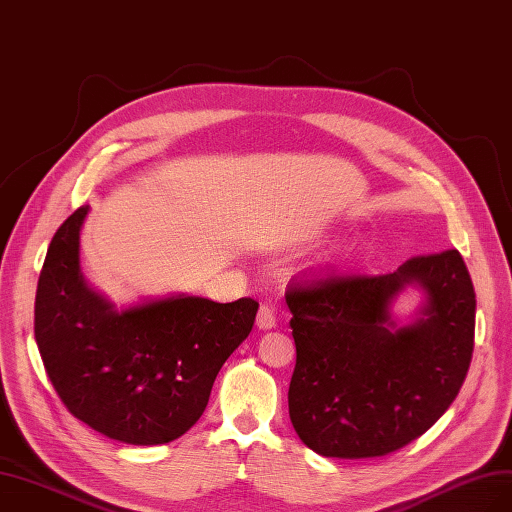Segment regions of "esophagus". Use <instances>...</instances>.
<instances>
[{
    "label": "esophagus",
    "mask_w": 512,
    "mask_h": 512,
    "mask_svg": "<svg viewBox=\"0 0 512 512\" xmlns=\"http://www.w3.org/2000/svg\"><path fill=\"white\" fill-rule=\"evenodd\" d=\"M256 323L260 330H271V327L277 325V317H275V309L269 304H262L260 311H258V317H256Z\"/></svg>",
    "instance_id": "esophagus-1"
}]
</instances>
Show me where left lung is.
<instances>
[{
  "instance_id": "8db88e82",
  "label": "left lung",
  "mask_w": 512,
  "mask_h": 512,
  "mask_svg": "<svg viewBox=\"0 0 512 512\" xmlns=\"http://www.w3.org/2000/svg\"><path fill=\"white\" fill-rule=\"evenodd\" d=\"M407 284L423 317L397 328L387 304ZM296 342L290 420L327 458L386 456L424 435L456 399L475 346V288L458 250L420 254L386 275L292 279Z\"/></svg>"
}]
</instances>
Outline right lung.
<instances>
[{
    "label": "right lung",
    "instance_id": "right-lung-1",
    "mask_svg": "<svg viewBox=\"0 0 512 512\" xmlns=\"http://www.w3.org/2000/svg\"><path fill=\"white\" fill-rule=\"evenodd\" d=\"M77 208L50 241L35 294V342L67 410L132 445L185 435L222 363L248 338L258 302L172 296L117 313L79 273Z\"/></svg>",
    "mask_w": 512,
    "mask_h": 512
}]
</instances>
